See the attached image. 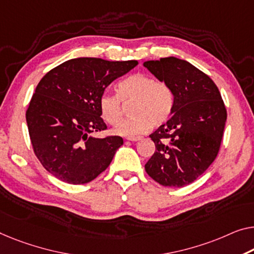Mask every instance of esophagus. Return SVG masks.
I'll return each mask as SVG.
<instances>
[{"label": "esophagus", "mask_w": 254, "mask_h": 254, "mask_svg": "<svg viewBox=\"0 0 254 254\" xmlns=\"http://www.w3.org/2000/svg\"><path fill=\"white\" fill-rule=\"evenodd\" d=\"M141 138L140 137H127V141H138V140H140Z\"/></svg>", "instance_id": "esophagus-1"}]
</instances>
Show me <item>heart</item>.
Returning a JSON list of instances; mask_svg holds the SVG:
<instances>
[{
	"label": "heart",
	"instance_id": "heart-1",
	"mask_svg": "<svg viewBox=\"0 0 254 254\" xmlns=\"http://www.w3.org/2000/svg\"><path fill=\"white\" fill-rule=\"evenodd\" d=\"M117 94L104 93L99 99L101 117L109 126H116L122 118V102L133 100L132 115L115 128L117 134L134 137L148 132L151 127H160L172 115L175 94L165 82L156 81L146 74H134L121 81Z\"/></svg>",
	"mask_w": 254,
	"mask_h": 254
}]
</instances>
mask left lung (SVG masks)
Returning <instances> with one entry per match:
<instances>
[{
    "instance_id": "obj_1",
    "label": "left lung",
    "mask_w": 254,
    "mask_h": 254,
    "mask_svg": "<svg viewBox=\"0 0 254 254\" xmlns=\"http://www.w3.org/2000/svg\"><path fill=\"white\" fill-rule=\"evenodd\" d=\"M143 66L175 94L171 119L149 135L156 150L145 170L162 186H187L206 171L220 149L224 100L214 82L186 60L168 57Z\"/></svg>"
}]
</instances>
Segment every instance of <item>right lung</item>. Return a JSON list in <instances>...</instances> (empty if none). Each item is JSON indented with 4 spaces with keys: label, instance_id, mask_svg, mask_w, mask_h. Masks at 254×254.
<instances>
[{
    "label": "right lung",
    "instance_id": "add662e5",
    "mask_svg": "<svg viewBox=\"0 0 254 254\" xmlns=\"http://www.w3.org/2000/svg\"><path fill=\"white\" fill-rule=\"evenodd\" d=\"M137 65V60L76 58L44 75L26 121L34 153L49 173L64 183L82 185L108 168L123 139L92 135L107 128L99 99L113 81Z\"/></svg>",
    "mask_w": 254,
    "mask_h": 254
}]
</instances>
